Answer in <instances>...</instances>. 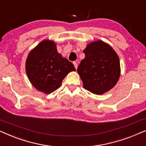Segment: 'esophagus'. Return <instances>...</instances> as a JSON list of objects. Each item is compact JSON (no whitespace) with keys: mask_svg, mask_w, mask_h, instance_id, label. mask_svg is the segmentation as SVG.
Wrapping results in <instances>:
<instances>
[{"mask_svg":"<svg viewBox=\"0 0 146 146\" xmlns=\"http://www.w3.org/2000/svg\"><path fill=\"white\" fill-rule=\"evenodd\" d=\"M73 64H74V65L75 68H76V69H77V68H78V64H77L76 62H74Z\"/></svg>","mask_w":146,"mask_h":146,"instance_id":"1","label":"esophagus"}]
</instances>
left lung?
<instances>
[{
    "label": "left lung",
    "mask_w": 146,
    "mask_h": 146,
    "mask_svg": "<svg viewBox=\"0 0 146 146\" xmlns=\"http://www.w3.org/2000/svg\"><path fill=\"white\" fill-rule=\"evenodd\" d=\"M85 58L78 67V73L86 90L102 95L113 88L121 74L118 55L108 44L96 40L88 44L83 50Z\"/></svg>",
    "instance_id": "obj_1"
}]
</instances>
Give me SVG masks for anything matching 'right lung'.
Instances as JSON below:
<instances>
[{
  "mask_svg": "<svg viewBox=\"0 0 146 146\" xmlns=\"http://www.w3.org/2000/svg\"><path fill=\"white\" fill-rule=\"evenodd\" d=\"M25 68L32 85L46 94L56 90L68 74L76 70L73 64L58 52L56 44L48 39L30 52Z\"/></svg>",
  "mask_w": 146,
  "mask_h": 146,
  "instance_id": "right-lung-1",
  "label": "right lung"
}]
</instances>
